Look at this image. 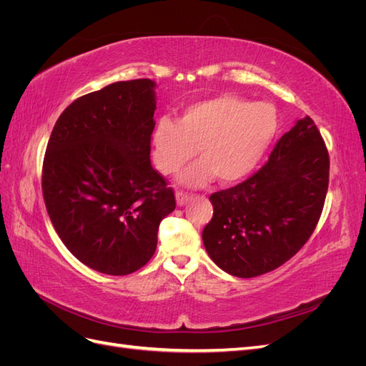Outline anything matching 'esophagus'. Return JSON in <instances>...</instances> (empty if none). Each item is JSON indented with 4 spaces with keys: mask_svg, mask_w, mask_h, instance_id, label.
<instances>
[{
    "mask_svg": "<svg viewBox=\"0 0 366 366\" xmlns=\"http://www.w3.org/2000/svg\"><path fill=\"white\" fill-rule=\"evenodd\" d=\"M191 198H192V195L187 194V192H183V191L175 192V200H177V204H179V206H184L187 202L191 200Z\"/></svg>",
    "mask_w": 366,
    "mask_h": 366,
    "instance_id": "obj_1",
    "label": "esophagus"
}]
</instances>
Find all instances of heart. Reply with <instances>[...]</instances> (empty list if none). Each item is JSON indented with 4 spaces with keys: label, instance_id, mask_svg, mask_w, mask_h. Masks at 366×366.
<instances>
[{
    "label": "heart",
    "instance_id": "obj_1",
    "mask_svg": "<svg viewBox=\"0 0 366 366\" xmlns=\"http://www.w3.org/2000/svg\"><path fill=\"white\" fill-rule=\"evenodd\" d=\"M280 129L273 105L234 94H221L186 107L179 119L162 117L152 131L154 163L162 174H174L198 148L202 160L180 175L186 186L212 180L223 184L247 177L269 149Z\"/></svg>",
    "mask_w": 366,
    "mask_h": 366
}]
</instances>
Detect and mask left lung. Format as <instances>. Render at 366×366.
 I'll list each match as a JSON object with an SVG mask.
<instances>
[{"label":"left lung","mask_w":366,"mask_h":366,"mask_svg":"<svg viewBox=\"0 0 366 366\" xmlns=\"http://www.w3.org/2000/svg\"><path fill=\"white\" fill-rule=\"evenodd\" d=\"M328 175L324 139L305 116L278 140L258 172L209 197L214 217L203 230V242L210 259L238 278L278 269L313 234Z\"/></svg>","instance_id":"left-lung-1"}]
</instances>
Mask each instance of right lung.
<instances>
[{
    "label": "right lung",
    "mask_w": 366,
    "mask_h": 366,
    "mask_svg": "<svg viewBox=\"0 0 366 366\" xmlns=\"http://www.w3.org/2000/svg\"><path fill=\"white\" fill-rule=\"evenodd\" d=\"M156 82L122 81L76 99L54 124L42 195L59 238L105 274L143 267L175 197L151 166Z\"/></svg>",
    "instance_id": "1"
}]
</instances>
